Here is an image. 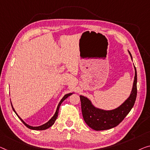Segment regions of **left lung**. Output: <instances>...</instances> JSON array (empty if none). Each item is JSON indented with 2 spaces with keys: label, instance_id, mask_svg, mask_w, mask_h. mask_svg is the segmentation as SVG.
Listing matches in <instances>:
<instances>
[{
  "label": "left lung",
  "instance_id": "obj_1",
  "mask_svg": "<svg viewBox=\"0 0 150 150\" xmlns=\"http://www.w3.org/2000/svg\"><path fill=\"white\" fill-rule=\"evenodd\" d=\"M129 54L132 59L130 52ZM135 67V77L129 97L118 108L110 110H105L95 107L88 98L80 96L81 111L86 123L93 130L103 131L114 128L122 121L135 104L137 97V71Z\"/></svg>",
  "mask_w": 150,
  "mask_h": 150
}]
</instances>
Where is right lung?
<instances>
[{
    "label": "right lung",
    "mask_w": 150,
    "mask_h": 150,
    "mask_svg": "<svg viewBox=\"0 0 150 150\" xmlns=\"http://www.w3.org/2000/svg\"><path fill=\"white\" fill-rule=\"evenodd\" d=\"M73 93H67V94H65V95H64V96H63V98H62V99H61V101H60L59 105H58L57 108V110H56V112H55V114H54V115L53 117H52V118H51L49 120L48 122H46L45 124L42 125H41V126H38V127H32V126H30V125H28L27 123H25V122H24L23 120H22L21 118H20L19 116L17 115L16 112H15L14 108H13V106L12 104H11V106H12V108H13V111L15 112V113L16 114V115H17V117H19V119L21 120V122H23V123L24 125H25V126H26L27 127H28V128L30 129H33V130H40V131H42V130H45V129H48L49 127H50L51 126H52V125H54V122H55V120H57V117H58V114H59V108H60V106H61V104H62V102H63L64 100L67 99V98L69 96H70L71 95H72Z\"/></svg>",
    "instance_id": "obj_1"
}]
</instances>
